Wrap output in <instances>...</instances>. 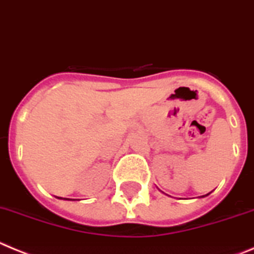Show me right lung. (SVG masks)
I'll return each mask as SVG.
<instances>
[{
  "label": "right lung",
  "mask_w": 254,
  "mask_h": 254,
  "mask_svg": "<svg viewBox=\"0 0 254 254\" xmlns=\"http://www.w3.org/2000/svg\"><path fill=\"white\" fill-rule=\"evenodd\" d=\"M65 200H69V198H65Z\"/></svg>",
  "instance_id": "right-lung-1"
}]
</instances>
